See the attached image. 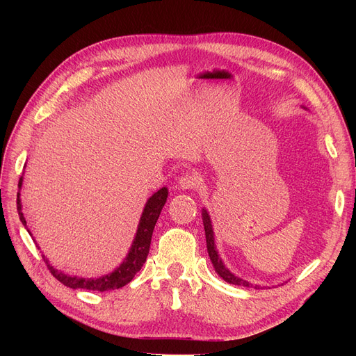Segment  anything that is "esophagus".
Listing matches in <instances>:
<instances>
[{"label": "esophagus", "instance_id": "34e87169", "mask_svg": "<svg viewBox=\"0 0 356 356\" xmlns=\"http://www.w3.org/2000/svg\"><path fill=\"white\" fill-rule=\"evenodd\" d=\"M199 184V179L193 175H184L177 180L176 188L181 189V191H189V189H195L197 188Z\"/></svg>", "mask_w": 356, "mask_h": 356}]
</instances>
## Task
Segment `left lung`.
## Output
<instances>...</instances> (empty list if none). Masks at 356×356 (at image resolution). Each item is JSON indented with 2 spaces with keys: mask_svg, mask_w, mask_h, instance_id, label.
<instances>
[{
  "mask_svg": "<svg viewBox=\"0 0 356 356\" xmlns=\"http://www.w3.org/2000/svg\"><path fill=\"white\" fill-rule=\"evenodd\" d=\"M202 220H203V227H204V235H207V247H208V254H209V258L212 261L213 264V268L215 271L218 273L219 277H222L223 280H225L227 283L229 284H235V286H242V287H254V289H263L258 284H251L250 282H247V280L241 278L238 275H235L234 273H231L227 267H225V263H223L222 258L219 257V252L216 250V245H215V232H213V227H212V220H211V216H209V212L207 209H202Z\"/></svg>",
  "mask_w": 356,
  "mask_h": 356,
  "instance_id": "left-lung-1",
  "label": "left lung"
}]
</instances>
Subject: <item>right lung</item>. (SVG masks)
Instances as JSON below:
<instances>
[{"label": "right lung", "mask_w": 356, "mask_h": 356, "mask_svg": "<svg viewBox=\"0 0 356 356\" xmlns=\"http://www.w3.org/2000/svg\"><path fill=\"white\" fill-rule=\"evenodd\" d=\"M22 186H23V176L20 177V181H18V189H22ZM167 195H168L167 188H161L147 200L144 211L140 218V222H138V228H137V234L134 236L133 244H131V248L122 263L120 264V267H117L114 271L106 274V275H102L99 278H83V277H76V275H67L59 270H56L53 266H50L49 259L43 255L44 263L47 264L53 277L58 278L59 282L62 284H65L66 287H70L74 290L85 289V290H92V291H108V290L121 289L125 284H128L145 263L148 251H149V244H152V235H153V231L156 227V222H157L164 203L167 200ZM17 211H18V216H20L22 223L26 227L29 234L31 235L30 229L27 228L26 218L22 212L20 191H18V193H17ZM37 248H40V247L37 245Z\"/></svg>", "instance_id": "right-lung-1"}]
</instances>
